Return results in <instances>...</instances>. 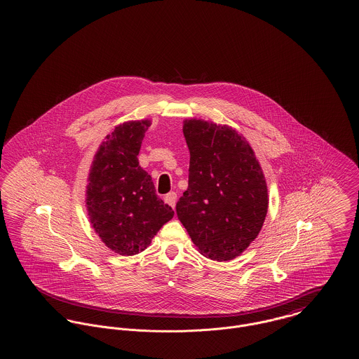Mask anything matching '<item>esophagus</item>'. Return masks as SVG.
Instances as JSON below:
<instances>
[{"instance_id": "1", "label": "esophagus", "mask_w": 359, "mask_h": 359, "mask_svg": "<svg viewBox=\"0 0 359 359\" xmlns=\"http://www.w3.org/2000/svg\"><path fill=\"white\" fill-rule=\"evenodd\" d=\"M176 199H177L176 192H170V194H167L165 198H164L165 203H168L171 207H175V205H176Z\"/></svg>"}]
</instances>
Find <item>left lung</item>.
I'll list each match as a JSON object with an SVG mask.
<instances>
[{
	"label": "left lung",
	"mask_w": 359,
	"mask_h": 359,
	"mask_svg": "<svg viewBox=\"0 0 359 359\" xmlns=\"http://www.w3.org/2000/svg\"><path fill=\"white\" fill-rule=\"evenodd\" d=\"M188 188L176 203L179 221L201 255L230 261L255 239L268 212V188L250 145L227 125L186 120Z\"/></svg>",
	"instance_id": "1"
}]
</instances>
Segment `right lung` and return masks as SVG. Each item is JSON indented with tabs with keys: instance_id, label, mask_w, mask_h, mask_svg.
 <instances>
[{
	"instance_id": "obj_1",
	"label": "right lung",
	"mask_w": 359,
	"mask_h": 359,
	"mask_svg": "<svg viewBox=\"0 0 359 359\" xmlns=\"http://www.w3.org/2000/svg\"><path fill=\"white\" fill-rule=\"evenodd\" d=\"M151 121L123 122L107 135L94 156L86 189L88 219L103 243L121 256L145 250L164 223L173 218L138 164Z\"/></svg>"
}]
</instances>
